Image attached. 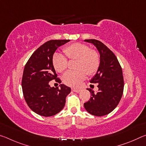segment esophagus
Segmentation results:
<instances>
[{"mask_svg":"<svg viewBox=\"0 0 146 146\" xmlns=\"http://www.w3.org/2000/svg\"><path fill=\"white\" fill-rule=\"evenodd\" d=\"M71 90L75 93H79L80 91V90H78V89H75V88H73Z\"/></svg>","mask_w":146,"mask_h":146,"instance_id":"obj_1","label":"esophagus"}]
</instances>
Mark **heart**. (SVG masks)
Returning <instances> with one entry per match:
<instances>
[{"label": "heart", "instance_id": "obj_1", "mask_svg": "<svg viewBox=\"0 0 146 146\" xmlns=\"http://www.w3.org/2000/svg\"><path fill=\"white\" fill-rule=\"evenodd\" d=\"M64 52L71 60H76L75 71H68L63 76L64 82L71 87L78 88L86 76H92L97 72L100 64L99 54L90 46L80 42L66 46ZM52 62L55 70L62 73L67 69L68 60L60 53L54 54Z\"/></svg>", "mask_w": 146, "mask_h": 146}]
</instances>
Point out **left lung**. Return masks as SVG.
<instances>
[{"label":"left lung","mask_w":146,"mask_h":146,"mask_svg":"<svg viewBox=\"0 0 146 146\" xmlns=\"http://www.w3.org/2000/svg\"><path fill=\"white\" fill-rule=\"evenodd\" d=\"M85 41L93 44L97 48L100 64L90 80L91 83H97L98 91L95 93L92 89H88L91 97L84 106L89 113L101 117L113 111L122 98L124 86L122 70L117 56L102 42L95 39Z\"/></svg>","instance_id":"left-lung-1"}]
</instances>
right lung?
Segmentation results:
<instances>
[{"label":"right lung","instance_id":"right-lung-1","mask_svg":"<svg viewBox=\"0 0 146 146\" xmlns=\"http://www.w3.org/2000/svg\"><path fill=\"white\" fill-rule=\"evenodd\" d=\"M70 40H51L36 49L24 69L22 88L24 99L31 110L39 115L51 117L64 107L71 88L64 84L51 88L49 81L60 83L53 67V54L58 47Z\"/></svg>","mask_w":146,"mask_h":146}]
</instances>
